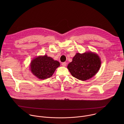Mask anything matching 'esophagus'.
I'll return each mask as SVG.
<instances>
[{
    "instance_id": "1",
    "label": "esophagus",
    "mask_w": 124,
    "mask_h": 124,
    "mask_svg": "<svg viewBox=\"0 0 124 124\" xmlns=\"http://www.w3.org/2000/svg\"><path fill=\"white\" fill-rule=\"evenodd\" d=\"M66 65H67L66 62H63V63H62V65L63 67H66Z\"/></svg>"
}]
</instances>
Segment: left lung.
I'll use <instances>...</instances> for the list:
<instances>
[{"label": "left lung", "instance_id": "obj_1", "mask_svg": "<svg viewBox=\"0 0 124 124\" xmlns=\"http://www.w3.org/2000/svg\"><path fill=\"white\" fill-rule=\"evenodd\" d=\"M101 65V59L97 54L86 52L82 54H76L67 68L72 76L85 81L93 77L99 71Z\"/></svg>", "mask_w": 124, "mask_h": 124}]
</instances>
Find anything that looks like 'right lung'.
Here are the masks:
<instances>
[{"mask_svg": "<svg viewBox=\"0 0 124 124\" xmlns=\"http://www.w3.org/2000/svg\"><path fill=\"white\" fill-rule=\"evenodd\" d=\"M60 63L46 55L39 56L33 59L30 63L32 73L41 79L49 78L60 66Z\"/></svg>", "mask_w": 124, "mask_h": 124, "instance_id": "1", "label": "right lung"}]
</instances>
